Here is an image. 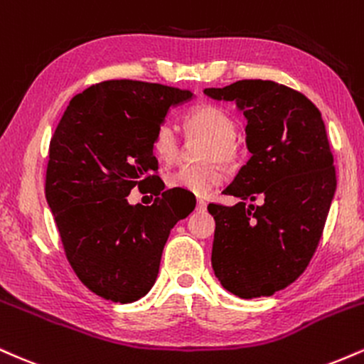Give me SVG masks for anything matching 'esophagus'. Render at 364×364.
<instances>
[{
    "label": "esophagus",
    "mask_w": 364,
    "mask_h": 364,
    "mask_svg": "<svg viewBox=\"0 0 364 364\" xmlns=\"http://www.w3.org/2000/svg\"><path fill=\"white\" fill-rule=\"evenodd\" d=\"M206 208H208V204L204 203L203 199H198V203H196V209L200 213V211H206Z\"/></svg>",
    "instance_id": "1"
}]
</instances>
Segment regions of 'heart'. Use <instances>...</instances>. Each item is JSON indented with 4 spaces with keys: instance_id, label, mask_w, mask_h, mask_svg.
I'll return each mask as SVG.
<instances>
[{
    "instance_id": "1",
    "label": "heart",
    "mask_w": 364,
    "mask_h": 364,
    "mask_svg": "<svg viewBox=\"0 0 364 364\" xmlns=\"http://www.w3.org/2000/svg\"><path fill=\"white\" fill-rule=\"evenodd\" d=\"M183 127L189 136H203L206 144L203 149L204 160H220L232 164L237 158V124L225 110L215 105H199L187 110L183 115ZM178 144L175 131L168 124H160L153 132L151 151L160 164H172L178 155ZM225 181V172L216 161L200 165H183L166 175L165 182L170 189L204 198L211 194L215 187Z\"/></svg>"
}]
</instances>
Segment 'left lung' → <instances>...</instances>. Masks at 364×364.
Segmentation results:
<instances>
[{"instance_id": "obj_1", "label": "left lung", "mask_w": 364, "mask_h": 364, "mask_svg": "<svg viewBox=\"0 0 364 364\" xmlns=\"http://www.w3.org/2000/svg\"><path fill=\"white\" fill-rule=\"evenodd\" d=\"M204 95L240 110L250 151L223 191L242 203L208 206L216 221L213 271L235 296H271L309 266L334 199L326 124L309 98L274 81L242 80ZM255 198L260 207L245 206Z\"/></svg>"}]
</instances>
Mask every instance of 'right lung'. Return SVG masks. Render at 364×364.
Listing matches in <instances>:
<instances>
[{
  "label": "right lung",
  "mask_w": 364,
  "mask_h": 364,
  "mask_svg": "<svg viewBox=\"0 0 364 364\" xmlns=\"http://www.w3.org/2000/svg\"><path fill=\"white\" fill-rule=\"evenodd\" d=\"M191 98L165 85L102 81L73 97L55 127L47 204L73 271L105 300L131 303L151 289L170 230L196 206H178L170 191L151 206L127 200L136 186H160L153 132Z\"/></svg>",
  "instance_id": "obj_1"
}]
</instances>
